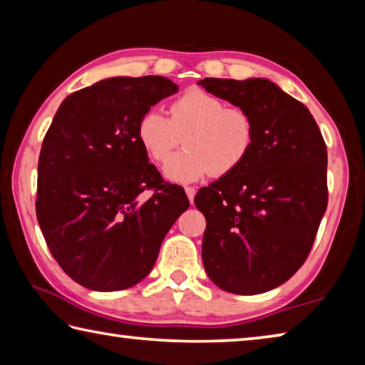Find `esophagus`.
<instances>
[{"mask_svg":"<svg viewBox=\"0 0 365 365\" xmlns=\"http://www.w3.org/2000/svg\"><path fill=\"white\" fill-rule=\"evenodd\" d=\"M185 193H187L190 202H191V205H193V201H195V195H196V190H195L193 187H187V188H185Z\"/></svg>","mask_w":365,"mask_h":365,"instance_id":"34e87169","label":"esophagus"}]
</instances>
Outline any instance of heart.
<instances>
[{
    "label": "heart",
    "mask_w": 365,
    "mask_h": 365,
    "mask_svg": "<svg viewBox=\"0 0 365 365\" xmlns=\"http://www.w3.org/2000/svg\"><path fill=\"white\" fill-rule=\"evenodd\" d=\"M182 136L187 150L171 160ZM137 138L156 164L171 160L164 169L169 180L188 183L237 170L252 151L256 127L246 109L193 88L170 104V117L148 109L137 123Z\"/></svg>",
    "instance_id": "b5f03b06"
}]
</instances>
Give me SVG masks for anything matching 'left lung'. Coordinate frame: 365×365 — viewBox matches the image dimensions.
I'll use <instances>...</instances> for the list:
<instances>
[{
  "mask_svg": "<svg viewBox=\"0 0 365 365\" xmlns=\"http://www.w3.org/2000/svg\"><path fill=\"white\" fill-rule=\"evenodd\" d=\"M197 85L248 110L256 127L248 159L195 196L206 217L202 264L228 293L269 292L304 264L325 214L324 137L304 104L270 80L205 78Z\"/></svg>",
  "mask_w": 365,
  "mask_h": 365,
  "instance_id": "obj_1",
  "label": "left lung"
}]
</instances>
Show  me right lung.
Here are the masks:
<instances>
[{
  "mask_svg": "<svg viewBox=\"0 0 365 365\" xmlns=\"http://www.w3.org/2000/svg\"><path fill=\"white\" fill-rule=\"evenodd\" d=\"M178 91L159 76L101 80L66 98L43 138L36 219L67 275L95 292L137 285L190 201L138 143L148 109ZM151 189L145 203L138 195Z\"/></svg>",
  "mask_w": 365,
  "mask_h": 365,
  "instance_id": "add662e5",
  "label": "right lung"
}]
</instances>
